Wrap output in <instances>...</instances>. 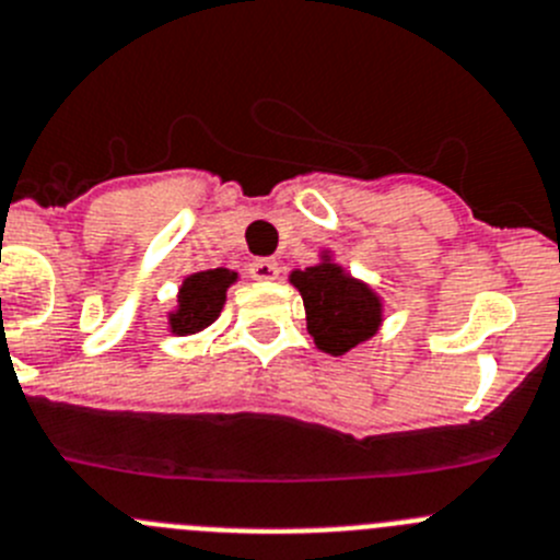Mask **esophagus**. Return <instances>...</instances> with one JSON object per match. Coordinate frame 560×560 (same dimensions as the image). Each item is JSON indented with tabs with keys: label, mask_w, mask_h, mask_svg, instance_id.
Returning <instances> with one entry per match:
<instances>
[{
	"label": "esophagus",
	"mask_w": 560,
	"mask_h": 560,
	"mask_svg": "<svg viewBox=\"0 0 560 560\" xmlns=\"http://www.w3.org/2000/svg\"><path fill=\"white\" fill-rule=\"evenodd\" d=\"M250 276L259 281H270L279 276V261L268 259V256H259V259L250 261Z\"/></svg>",
	"instance_id": "obj_1"
}]
</instances>
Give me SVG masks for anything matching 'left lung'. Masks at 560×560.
<instances>
[{
    "instance_id": "obj_1",
    "label": "left lung",
    "mask_w": 560,
    "mask_h": 560,
    "mask_svg": "<svg viewBox=\"0 0 560 560\" xmlns=\"http://www.w3.org/2000/svg\"><path fill=\"white\" fill-rule=\"evenodd\" d=\"M290 281L304 299L306 329L315 337L317 349L346 354L380 326V299L331 261L295 270Z\"/></svg>"
}]
</instances>
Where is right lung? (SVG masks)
I'll return each mask as SVG.
<instances>
[{"mask_svg":"<svg viewBox=\"0 0 560 560\" xmlns=\"http://www.w3.org/2000/svg\"><path fill=\"white\" fill-rule=\"evenodd\" d=\"M231 281H236V273H231L225 268L203 270V273L189 276L178 292V312L170 317L173 331H178V335H192V331H200L209 324H214L220 310H223L225 287Z\"/></svg>","mask_w":560,"mask_h":560,"instance_id":"obj_1","label":"right lung"}]
</instances>
